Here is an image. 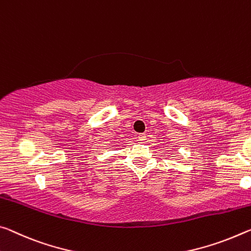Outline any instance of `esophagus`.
<instances>
[{
  "instance_id": "34e87169",
  "label": "esophagus",
  "mask_w": 251,
  "mask_h": 251,
  "mask_svg": "<svg viewBox=\"0 0 251 251\" xmlns=\"http://www.w3.org/2000/svg\"><path fill=\"white\" fill-rule=\"evenodd\" d=\"M137 138H138V141L144 142V141H146V134H140L137 136Z\"/></svg>"
}]
</instances>
